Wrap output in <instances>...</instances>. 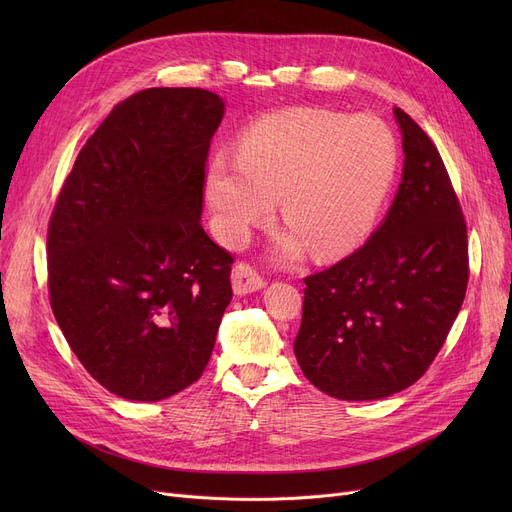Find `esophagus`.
<instances>
[{
	"label": "esophagus",
	"instance_id": "34e87169",
	"mask_svg": "<svg viewBox=\"0 0 512 512\" xmlns=\"http://www.w3.org/2000/svg\"><path fill=\"white\" fill-rule=\"evenodd\" d=\"M265 286V280L259 276L255 267L249 263H236L232 270V288L236 294H249L255 290H261Z\"/></svg>",
	"mask_w": 512,
	"mask_h": 512
}]
</instances>
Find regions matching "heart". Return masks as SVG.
I'll use <instances>...</instances> for the list:
<instances>
[{"label":"heart","mask_w":512,"mask_h":512,"mask_svg":"<svg viewBox=\"0 0 512 512\" xmlns=\"http://www.w3.org/2000/svg\"><path fill=\"white\" fill-rule=\"evenodd\" d=\"M396 141L375 118L313 110L253 126L238 153H215L205 174L213 230L242 245L278 199L284 226L272 247L280 263L307 247L317 257L353 249L373 228L396 172Z\"/></svg>","instance_id":"b5f03b06"}]
</instances>
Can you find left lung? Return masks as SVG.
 I'll return each instance as SVG.
<instances>
[{"instance_id":"left-lung-1","label":"left lung","mask_w":512,"mask_h":512,"mask_svg":"<svg viewBox=\"0 0 512 512\" xmlns=\"http://www.w3.org/2000/svg\"><path fill=\"white\" fill-rule=\"evenodd\" d=\"M405 168L392 207L361 249L305 278L294 355L305 378L340 400H378L415 384L461 311L467 226L444 161L394 107Z\"/></svg>"}]
</instances>
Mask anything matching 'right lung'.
Listing matches in <instances>:
<instances>
[{"label":"right lung","instance_id":"obj_1","mask_svg":"<svg viewBox=\"0 0 512 512\" xmlns=\"http://www.w3.org/2000/svg\"><path fill=\"white\" fill-rule=\"evenodd\" d=\"M224 101L157 87L80 149L47 230V284L72 353L112 394L164 400L201 378L232 301V255L201 226Z\"/></svg>","mask_w":512,"mask_h":512}]
</instances>
